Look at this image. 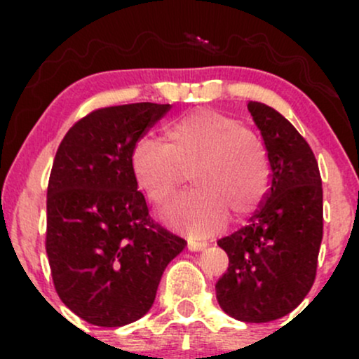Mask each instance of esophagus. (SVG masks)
<instances>
[{
  "label": "esophagus",
  "mask_w": 359,
  "mask_h": 359,
  "mask_svg": "<svg viewBox=\"0 0 359 359\" xmlns=\"http://www.w3.org/2000/svg\"><path fill=\"white\" fill-rule=\"evenodd\" d=\"M187 248L191 251H201V250L205 248V243L196 241V240H189L187 241Z\"/></svg>",
  "instance_id": "esophagus-1"
}]
</instances>
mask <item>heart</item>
<instances>
[{
  "label": "heart",
  "mask_w": 359,
  "mask_h": 359,
  "mask_svg": "<svg viewBox=\"0 0 359 359\" xmlns=\"http://www.w3.org/2000/svg\"><path fill=\"white\" fill-rule=\"evenodd\" d=\"M130 168L150 203L165 204L191 170L192 192L180 196L163 212L172 228L211 236L228 222L250 216L265 197L270 163L259 138L238 119L211 108L177 118L163 142L142 137L130 154Z\"/></svg>",
  "instance_id": "b5f03b06"
}]
</instances>
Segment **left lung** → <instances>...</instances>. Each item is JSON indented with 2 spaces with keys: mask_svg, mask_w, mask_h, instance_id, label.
<instances>
[{
  "mask_svg": "<svg viewBox=\"0 0 359 359\" xmlns=\"http://www.w3.org/2000/svg\"><path fill=\"white\" fill-rule=\"evenodd\" d=\"M248 111L270 162V189L250 224L217 245L229 266L216 283L222 311L243 323H270L294 311L316 278L323 241V180L309 143L263 102Z\"/></svg>",
  "mask_w": 359,
  "mask_h": 359,
  "instance_id": "8db88e82",
  "label": "left lung"
}]
</instances>
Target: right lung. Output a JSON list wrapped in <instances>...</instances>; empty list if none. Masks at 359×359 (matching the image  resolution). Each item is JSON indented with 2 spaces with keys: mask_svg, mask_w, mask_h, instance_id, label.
<instances>
[{
  "mask_svg": "<svg viewBox=\"0 0 359 359\" xmlns=\"http://www.w3.org/2000/svg\"><path fill=\"white\" fill-rule=\"evenodd\" d=\"M170 104L111 106L62 140L47 191V255L57 294L101 327L135 323L154 306L160 278L187 243L148 216L130 168L135 142Z\"/></svg>",
  "mask_w": 359,
  "mask_h": 359,
  "instance_id": "1",
  "label": "right lung"
}]
</instances>
